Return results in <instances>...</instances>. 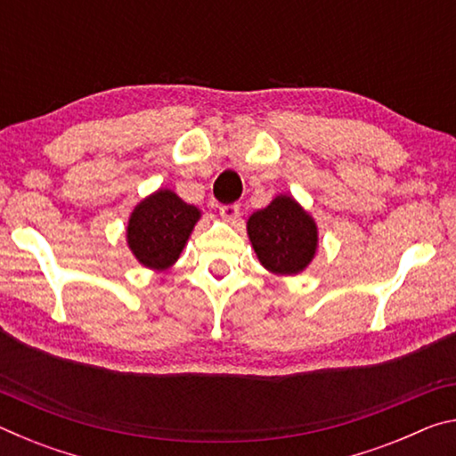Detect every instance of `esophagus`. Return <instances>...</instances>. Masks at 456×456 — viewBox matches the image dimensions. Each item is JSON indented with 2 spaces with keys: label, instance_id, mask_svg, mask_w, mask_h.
I'll use <instances>...</instances> for the list:
<instances>
[{
  "label": "esophagus",
  "instance_id": "obj_1",
  "mask_svg": "<svg viewBox=\"0 0 456 456\" xmlns=\"http://www.w3.org/2000/svg\"><path fill=\"white\" fill-rule=\"evenodd\" d=\"M219 215L223 217V221H227V223H231V225H235V223L239 221V215H241V211H239V205H221Z\"/></svg>",
  "mask_w": 456,
  "mask_h": 456
}]
</instances>
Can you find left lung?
I'll return each instance as SVG.
<instances>
[{"instance_id":"left-lung-1","label":"left lung","mask_w":456,"mask_h":456,"mask_svg":"<svg viewBox=\"0 0 456 456\" xmlns=\"http://www.w3.org/2000/svg\"><path fill=\"white\" fill-rule=\"evenodd\" d=\"M247 237L269 273L297 275L312 264L320 245L318 223L291 195H275L247 219Z\"/></svg>"}]
</instances>
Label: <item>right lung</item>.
<instances>
[{"mask_svg": "<svg viewBox=\"0 0 456 456\" xmlns=\"http://www.w3.org/2000/svg\"><path fill=\"white\" fill-rule=\"evenodd\" d=\"M199 219V207L184 203L171 189H157L130 213L126 245L138 264L167 272L181 257Z\"/></svg>", "mask_w": 456, "mask_h": 456, "instance_id": "add662e5", "label": "right lung"}]
</instances>
